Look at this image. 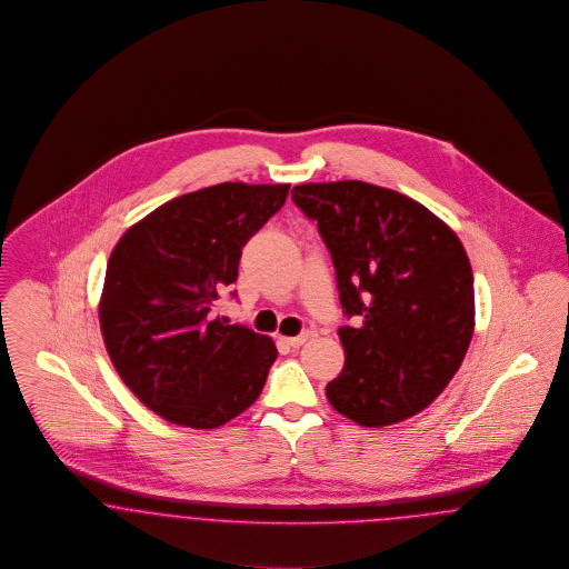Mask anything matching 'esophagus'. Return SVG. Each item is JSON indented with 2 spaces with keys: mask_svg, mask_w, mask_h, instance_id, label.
<instances>
[{
  "mask_svg": "<svg viewBox=\"0 0 569 569\" xmlns=\"http://www.w3.org/2000/svg\"><path fill=\"white\" fill-rule=\"evenodd\" d=\"M310 336H312L310 331H301L299 336H291V338H280V340H282L284 345H289V347H293V349H296V347H301V345H303V342H306Z\"/></svg>",
  "mask_w": 569,
  "mask_h": 569,
  "instance_id": "34e87169",
  "label": "esophagus"
}]
</instances>
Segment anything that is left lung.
I'll return each mask as SVG.
<instances>
[{
    "instance_id": "1",
    "label": "left lung",
    "mask_w": 569,
    "mask_h": 569,
    "mask_svg": "<svg viewBox=\"0 0 569 569\" xmlns=\"http://www.w3.org/2000/svg\"><path fill=\"white\" fill-rule=\"evenodd\" d=\"M293 203L326 241L340 303L345 368L329 405L379 428L423 411L460 368L476 326L469 257L448 224L396 190L345 180L296 186Z\"/></svg>"
}]
</instances>
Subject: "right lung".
I'll use <instances>...</instances> for the list:
<instances>
[{"mask_svg":"<svg viewBox=\"0 0 569 569\" xmlns=\"http://www.w3.org/2000/svg\"><path fill=\"white\" fill-rule=\"evenodd\" d=\"M289 188H201L156 208L116 243L98 306L104 347L121 381L160 418L218 428L259 398L278 358L273 340L210 312L238 280L241 248Z\"/></svg>","mask_w":569,"mask_h":569,"instance_id":"add662e5","label":"right lung"}]
</instances>
